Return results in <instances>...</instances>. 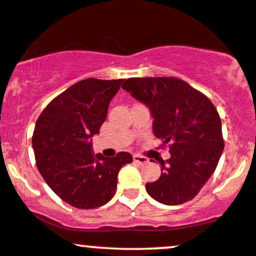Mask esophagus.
<instances>
[{
  "instance_id": "1",
  "label": "esophagus",
  "mask_w": 256,
  "mask_h": 256,
  "mask_svg": "<svg viewBox=\"0 0 256 256\" xmlns=\"http://www.w3.org/2000/svg\"><path fill=\"white\" fill-rule=\"evenodd\" d=\"M134 162H137V164H146V162H148V159L146 158V156H138V154H134Z\"/></svg>"
}]
</instances>
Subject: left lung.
I'll list each match as a JSON object with an SVG mask.
<instances>
[{"label":"left lung","mask_w":256,"mask_h":256,"mask_svg":"<svg viewBox=\"0 0 256 256\" xmlns=\"http://www.w3.org/2000/svg\"><path fill=\"white\" fill-rule=\"evenodd\" d=\"M122 88L150 109L153 132L169 144L171 156L159 160L162 175L146 184L159 203L178 206L198 194L214 174L224 142L221 119L206 94L178 78H130Z\"/></svg>","instance_id":"1"}]
</instances>
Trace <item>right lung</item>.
Segmentation results:
<instances>
[{"instance_id": "right-lung-1", "label": "right lung", "mask_w": 256, "mask_h": 256, "mask_svg": "<svg viewBox=\"0 0 256 256\" xmlns=\"http://www.w3.org/2000/svg\"><path fill=\"white\" fill-rule=\"evenodd\" d=\"M124 78H88L53 98L38 116L32 134L38 169L50 190L78 209L104 206L115 194L118 174L132 156L120 152L106 158L92 153L108 106Z\"/></svg>"}]
</instances>
